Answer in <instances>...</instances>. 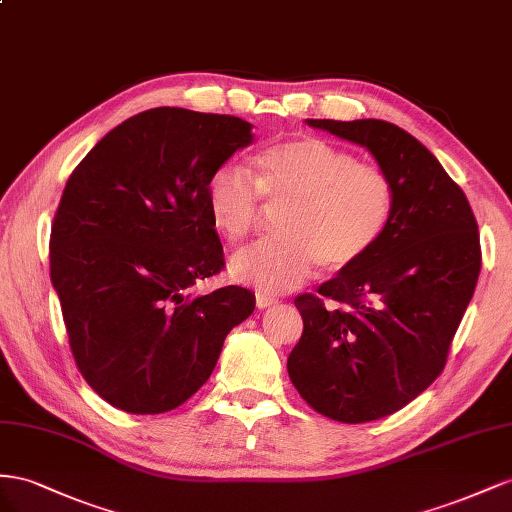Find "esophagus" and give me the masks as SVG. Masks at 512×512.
Returning a JSON list of instances; mask_svg holds the SVG:
<instances>
[{
  "instance_id": "esophagus-1",
  "label": "esophagus",
  "mask_w": 512,
  "mask_h": 512,
  "mask_svg": "<svg viewBox=\"0 0 512 512\" xmlns=\"http://www.w3.org/2000/svg\"><path fill=\"white\" fill-rule=\"evenodd\" d=\"M279 300H276L274 296H270V294H266V291H257L255 294V304H257V309H268V306H272V304H276Z\"/></svg>"
}]
</instances>
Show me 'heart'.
I'll return each mask as SVG.
<instances>
[{
    "label": "heart",
    "mask_w": 512,
    "mask_h": 512,
    "mask_svg": "<svg viewBox=\"0 0 512 512\" xmlns=\"http://www.w3.org/2000/svg\"><path fill=\"white\" fill-rule=\"evenodd\" d=\"M206 197L214 227L231 244L264 223L266 206L283 208L281 236L240 251L231 274L261 289L287 291L317 266L339 272L367 257L390 225L394 184L382 167L356 160L349 150L300 137L257 154L253 175L233 163L216 167Z\"/></svg>",
    "instance_id": "heart-1"
}]
</instances>
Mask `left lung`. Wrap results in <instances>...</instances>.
Listing matches in <instances>:
<instances>
[{
  "label": "left lung",
  "instance_id": "8db88e82",
  "mask_svg": "<svg viewBox=\"0 0 512 512\" xmlns=\"http://www.w3.org/2000/svg\"><path fill=\"white\" fill-rule=\"evenodd\" d=\"M367 148L394 184L382 240L356 266L300 294L291 384L315 412L358 425L394 414L446 367L480 274L474 212L437 158L384 120H306Z\"/></svg>",
  "mask_w": 512,
  "mask_h": 512
}]
</instances>
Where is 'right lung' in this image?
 <instances>
[{"label":"right lung","mask_w":512,"mask_h":512,"mask_svg":"<svg viewBox=\"0 0 512 512\" xmlns=\"http://www.w3.org/2000/svg\"><path fill=\"white\" fill-rule=\"evenodd\" d=\"M251 141L236 115L156 107L115 126L70 173L51 225V283L77 369L122 412L191 399L255 309L238 285L193 294L225 268L208 180Z\"/></svg>","instance_id":"add662e5"}]
</instances>
